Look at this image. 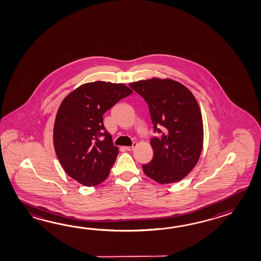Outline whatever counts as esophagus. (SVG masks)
Listing matches in <instances>:
<instances>
[{
    "instance_id": "esophagus-1",
    "label": "esophagus",
    "mask_w": 261,
    "mask_h": 261,
    "mask_svg": "<svg viewBox=\"0 0 261 261\" xmlns=\"http://www.w3.org/2000/svg\"><path fill=\"white\" fill-rule=\"evenodd\" d=\"M136 145H137V143H133L132 146H125V149L127 150V151H132V150L134 149V147H135Z\"/></svg>"
}]
</instances>
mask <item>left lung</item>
Masks as SVG:
<instances>
[{
	"label": "left lung",
	"instance_id": "1",
	"mask_svg": "<svg viewBox=\"0 0 261 261\" xmlns=\"http://www.w3.org/2000/svg\"><path fill=\"white\" fill-rule=\"evenodd\" d=\"M147 103L154 133L150 144L154 156L143 165L148 177L170 184L186 177L200 159L203 124L193 94L171 79L152 78L129 84Z\"/></svg>",
	"mask_w": 261,
	"mask_h": 261
}]
</instances>
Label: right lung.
<instances>
[{
  "label": "right lung",
  "mask_w": 261,
  "mask_h": 261,
  "mask_svg": "<svg viewBox=\"0 0 261 261\" xmlns=\"http://www.w3.org/2000/svg\"><path fill=\"white\" fill-rule=\"evenodd\" d=\"M133 93L124 84L93 82L74 89L61 102L54 125V147L69 176L87 187L103 182L118 149L103 125V114Z\"/></svg>",
  "instance_id": "obj_1"
}]
</instances>
